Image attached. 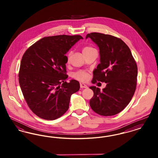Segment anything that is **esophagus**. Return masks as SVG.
I'll return each instance as SVG.
<instances>
[{
  "instance_id": "1",
  "label": "esophagus",
  "mask_w": 158,
  "mask_h": 158,
  "mask_svg": "<svg viewBox=\"0 0 158 158\" xmlns=\"http://www.w3.org/2000/svg\"><path fill=\"white\" fill-rule=\"evenodd\" d=\"M80 86L81 88H88V86L84 83H81Z\"/></svg>"
}]
</instances>
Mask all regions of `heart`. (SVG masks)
Wrapping results in <instances>:
<instances>
[{"label": "heart", "instance_id": "obj_1", "mask_svg": "<svg viewBox=\"0 0 158 158\" xmlns=\"http://www.w3.org/2000/svg\"><path fill=\"white\" fill-rule=\"evenodd\" d=\"M94 49V48H92L90 46L84 47L82 49L83 53L84 54H86ZM74 76L76 79H77L80 81H82V82L87 81L89 77V73L86 71H79L74 74Z\"/></svg>", "mask_w": 158, "mask_h": 158}]
</instances>
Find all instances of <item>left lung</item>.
I'll use <instances>...</instances> for the list:
<instances>
[{
  "label": "left lung",
  "instance_id": "1",
  "mask_svg": "<svg viewBox=\"0 0 158 158\" xmlns=\"http://www.w3.org/2000/svg\"><path fill=\"white\" fill-rule=\"evenodd\" d=\"M99 49L100 63L93 72L92 83H106L100 90L89 87L94 96L89 104L92 110L103 116H111L129 104L136 88L137 66L127 44L120 38L98 32L88 34Z\"/></svg>",
  "mask_w": 158,
  "mask_h": 158
}]
</instances>
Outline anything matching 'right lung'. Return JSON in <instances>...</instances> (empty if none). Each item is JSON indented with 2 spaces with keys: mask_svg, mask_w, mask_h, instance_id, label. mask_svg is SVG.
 <instances>
[{
  "mask_svg": "<svg viewBox=\"0 0 158 158\" xmlns=\"http://www.w3.org/2000/svg\"><path fill=\"white\" fill-rule=\"evenodd\" d=\"M82 37L77 35L43 38L23 54L19 82L27 104L38 117L47 120L59 118L67 111L71 95L79 90L78 81H65V54Z\"/></svg>",
  "mask_w": 158,
  "mask_h": 158,
  "instance_id": "add662e5",
  "label": "right lung"
}]
</instances>
